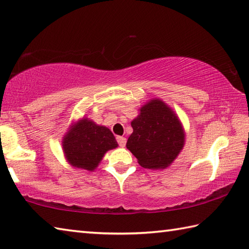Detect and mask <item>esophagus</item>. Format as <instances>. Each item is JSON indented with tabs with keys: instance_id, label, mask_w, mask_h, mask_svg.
Returning <instances> with one entry per match:
<instances>
[{
	"instance_id": "34e87169",
	"label": "esophagus",
	"mask_w": 249,
	"mask_h": 249,
	"mask_svg": "<svg viewBox=\"0 0 249 249\" xmlns=\"http://www.w3.org/2000/svg\"><path fill=\"white\" fill-rule=\"evenodd\" d=\"M116 140H118V142L120 144V147H125L126 144V138L125 137H121V136H119V137H116Z\"/></svg>"
}]
</instances>
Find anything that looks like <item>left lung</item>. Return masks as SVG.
Here are the masks:
<instances>
[{
  "label": "left lung",
  "mask_w": 249,
  "mask_h": 249,
  "mask_svg": "<svg viewBox=\"0 0 249 249\" xmlns=\"http://www.w3.org/2000/svg\"><path fill=\"white\" fill-rule=\"evenodd\" d=\"M139 111L137 118L131 121L133 134L126 147L143 168H166L183 149L186 133L181 122L159 98L149 100Z\"/></svg>",
  "instance_id": "left-lung-1"
}]
</instances>
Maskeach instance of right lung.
Masks as SVG:
<instances>
[{"label":"right lung","mask_w":249,"mask_h":249,"mask_svg":"<svg viewBox=\"0 0 249 249\" xmlns=\"http://www.w3.org/2000/svg\"><path fill=\"white\" fill-rule=\"evenodd\" d=\"M62 150L72 167L92 172L109 150L118 148L111 130L87 118L73 122L62 138Z\"/></svg>","instance_id":"1"}]
</instances>
